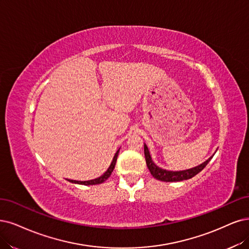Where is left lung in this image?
<instances>
[{"label":"left lung","instance_id":"1","mask_svg":"<svg viewBox=\"0 0 249 249\" xmlns=\"http://www.w3.org/2000/svg\"><path fill=\"white\" fill-rule=\"evenodd\" d=\"M144 149V156H145V162H146V166H148L150 172L152 176L157 178L161 181H181V180H186L189 178H192L193 177H195L196 174H198L200 171H202L204 169V167L209 163V161L213 159V155L211 156L210 158H208L205 162H203L202 164L198 165L196 167H193L190 169H186V170H179V171H171V170H166L163 169L159 166L156 165L151 157L150 151L148 149V145L144 143L143 145Z\"/></svg>","mask_w":249,"mask_h":249}]
</instances>
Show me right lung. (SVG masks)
Masks as SVG:
<instances>
[{
	"label": "right lung",
	"instance_id": "right-lung-1",
	"mask_svg": "<svg viewBox=\"0 0 249 249\" xmlns=\"http://www.w3.org/2000/svg\"><path fill=\"white\" fill-rule=\"evenodd\" d=\"M119 152H120V149L116 152L114 158H113V161L112 163H110L109 167L107 168V170L103 174V176H100L99 178H94V179H91V180H84V181H81V180H72V179H68L70 182H72V183H78V185H84V186H90V185H98V183H103L104 181H106L109 177L110 174H112L114 168H115V165H116V161H117V158H118V155H119Z\"/></svg>",
	"mask_w": 249,
	"mask_h": 249
}]
</instances>
